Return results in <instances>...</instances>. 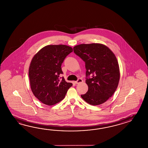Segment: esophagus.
Listing matches in <instances>:
<instances>
[{
  "label": "esophagus",
  "mask_w": 148,
  "mask_h": 148,
  "mask_svg": "<svg viewBox=\"0 0 148 148\" xmlns=\"http://www.w3.org/2000/svg\"><path fill=\"white\" fill-rule=\"evenodd\" d=\"M83 82V79H81V78H79V79H78L77 81H76L75 83L76 84H79V83H82Z\"/></svg>",
  "instance_id": "esophagus-1"
}]
</instances>
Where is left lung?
<instances>
[{
  "label": "left lung",
  "instance_id": "8db88e82",
  "mask_svg": "<svg viewBox=\"0 0 148 148\" xmlns=\"http://www.w3.org/2000/svg\"><path fill=\"white\" fill-rule=\"evenodd\" d=\"M73 52L85 63L88 89L81 97L93 106L104 103L115 92L119 81V67L116 56L106 46L95 43L77 45Z\"/></svg>",
  "mask_w": 148,
  "mask_h": 148
}]
</instances>
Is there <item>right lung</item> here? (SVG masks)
I'll use <instances>...</instances> for the list:
<instances>
[{
    "mask_svg": "<svg viewBox=\"0 0 148 148\" xmlns=\"http://www.w3.org/2000/svg\"><path fill=\"white\" fill-rule=\"evenodd\" d=\"M72 51L66 45H47L32 59L29 69L31 90L42 103L48 106L58 103L72 86L60 76L63 74L62 63Z\"/></svg>",
    "mask_w": 148,
    "mask_h": 148,
    "instance_id": "obj_1",
    "label": "right lung"
}]
</instances>
